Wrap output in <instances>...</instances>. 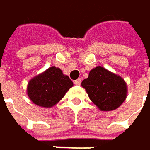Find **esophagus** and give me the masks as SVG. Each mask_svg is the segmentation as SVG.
Instances as JSON below:
<instances>
[{
  "mask_svg": "<svg viewBox=\"0 0 150 150\" xmlns=\"http://www.w3.org/2000/svg\"><path fill=\"white\" fill-rule=\"evenodd\" d=\"M74 84H75V85H77V86H79V85L81 84V79H76V80L74 81Z\"/></svg>",
  "mask_w": 150,
  "mask_h": 150,
  "instance_id": "1",
  "label": "esophagus"
}]
</instances>
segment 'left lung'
Returning a JSON list of instances; mask_svg holds the SVG:
<instances>
[{
	"mask_svg": "<svg viewBox=\"0 0 150 150\" xmlns=\"http://www.w3.org/2000/svg\"><path fill=\"white\" fill-rule=\"evenodd\" d=\"M81 86L101 111L115 110L127 98V87L124 79L101 66L91 70Z\"/></svg>",
	"mask_w": 150,
	"mask_h": 150,
	"instance_id": "1",
	"label": "left lung"
}]
</instances>
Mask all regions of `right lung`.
Wrapping results in <instances>:
<instances>
[{
    "instance_id": "obj_1",
    "label": "right lung",
    "mask_w": 150,
    "mask_h": 150,
    "mask_svg": "<svg viewBox=\"0 0 150 150\" xmlns=\"http://www.w3.org/2000/svg\"><path fill=\"white\" fill-rule=\"evenodd\" d=\"M73 86L68 76L55 66L31 79L28 83L27 93L30 100L42 108H52L59 102Z\"/></svg>"
}]
</instances>
